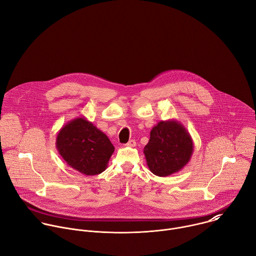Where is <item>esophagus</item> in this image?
Returning <instances> with one entry per match:
<instances>
[{"mask_svg":"<svg viewBox=\"0 0 256 256\" xmlns=\"http://www.w3.org/2000/svg\"><path fill=\"white\" fill-rule=\"evenodd\" d=\"M126 146H130V148H134V146H136V142L134 140H130L126 144Z\"/></svg>","mask_w":256,"mask_h":256,"instance_id":"obj_1","label":"esophagus"}]
</instances>
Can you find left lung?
<instances>
[{
    "label": "left lung",
    "mask_w": 256,
    "mask_h": 256,
    "mask_svg": "<svg viewBox=\"0 0 256 256\" xmlns=\"http://www.w3.org/2000/svg\"><path fill=\"white\" fill-rule=\"evenodd\" d=\"M194 150L193 140L186 128L176 120H162L150 134L144 148L150 171L158 177L175 174L190 162Z\"/></svg>",
    "instance_id": "1"
}]
</instances>
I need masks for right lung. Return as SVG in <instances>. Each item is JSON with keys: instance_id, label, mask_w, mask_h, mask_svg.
I'll use <instances>...</instances> for the list:
<instances>
[{"instance_id": "1", "label": "right lung", "mask_w": 256, "mask_h": 256, "mask_svg": "<svg viewBox=\"0 0 256 256\" xmlns=\"http://www.w3.org/2000/svg\"><path fill=\"white\" fill-rule=\"evenodd\" d=\"M56 148L69 166L85 176L106 171L114 152L108 136L84 116L76 118L60 128Z\"/></svg>"}]
</instances>
